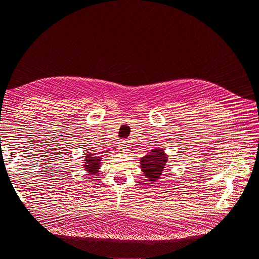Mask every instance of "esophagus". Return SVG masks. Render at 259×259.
<instances>
[{"instance_id":"obj_1","label":"esophagus","mask_w":259,"mask_h":259,"mask_svg":"<svg viewBox=\"0 0 259 259\" xmlns=\"http://www.w3.org/2000/svg\"><path fill=\"white\" fill-rule=\"evenodd\" d=\"M117 149H119V151H120V152L125 153V152L130 150V146H128V144H127V143L121 142V143L119 144V146H117Z\"/></svg>"}]
</instances>
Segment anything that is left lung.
Returning a JSON list of instances; mask_svg holds the SVG:
<instances>
[{
	"instance_id": "1",
	"label": "left lung",
	"mask_w": 259,
	"mask_h": 259,
	"mask_svg": "<svg viewBox=\"0 0 259 259\" xmlns=\"http://www.w3.org/2000/svg\"><path fill=\"white\" fill-rule=\"evenodd\" d=\"M168 156L163 148H153L150 153L146 154L140 160V168L147 177L149 184H154L160 179L164 168L167 165Z\"/></svg>"
}]
</instances>
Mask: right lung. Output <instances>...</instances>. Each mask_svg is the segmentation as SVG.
Returning a JSON list of instances; mask_svg holds the SVG:
<instances>
[{
  "mask_svg": "<svg viewBox=\"0 0 259 259\" xmlns=\"http://www.w3.org/2000/svg\"><path fill=\"white\" fill-rule=\"evenodd\" d=\"M84 158L85 160L83 167L88 173H90L89 175H94L98 173V170L101 166V159H103V155H95V153L88 152L85 154Z\"/></svg>",
  "mask_w": 259,
  "mask_h": 259,
  "instance_id": "obj_1",
  "label": "right lung"
}]
</instances>
